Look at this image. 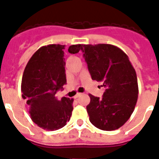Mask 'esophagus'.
Segmentation results:
<instances>
[{
    "label": "esophagus",
    "instance_id": "esophagus-1",
    "mask_svg": "<svg viewBox=\"0 0 159 159\" xmlns=\"http://www.w3.org/2000/svg\"><path fill=\"white\" fill-rule=\"evenodd\" d=\"M81 95H82V93H77L75 94V98H79V97H80Z\"/></svg>",
    "mask_w": 159,
    "mask_h": 159
}]
</instances>
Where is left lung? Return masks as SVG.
Here are the masks:
<instances>
[{"label": "left lung", "mask_w": 159, "mask_h": 159, "mask_svg": "<svg viewBox=\"0 0 159 159\" xmlns=\"http://www.w3.org/2000/svg\"><path fill=\"white\" fill-rule=\"evenodd\" d=\"M91 78L105 88L101 98L89 94V121L104 131L119 129L133 114L138 100L137 75L128 55L109 44L80 45ZM68 51L73 54V45Z\"/></svg>", "instance_id": "obj_1"}]
</instances>
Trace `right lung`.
I'll return each mask as SVG.
<instances>
[{
    "mask_svg": "<svg viewBox=\"0 0 159 159\" xmlns=\"http://www.w3.org/2000/svg\"><path fill=\"white\" fill-rule=\"evenodd\" d=\"M65 45H48L31 56L21 80L23 99L26 100L32 121L43 129H60L66 125L73 111V99H58L57 91L66 84ZM80 45H73V54Z\"/></svg>",
    "mask_w": 159,
    "mask_h": 159,
    "instance_id": "right-lung-1",
    "label": "right lung"
}]
</instances>
